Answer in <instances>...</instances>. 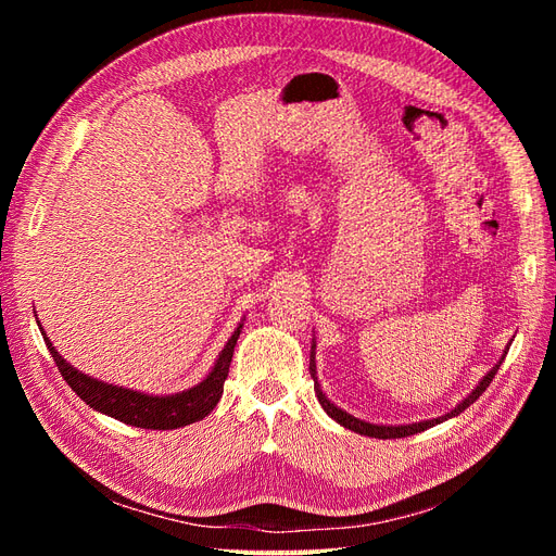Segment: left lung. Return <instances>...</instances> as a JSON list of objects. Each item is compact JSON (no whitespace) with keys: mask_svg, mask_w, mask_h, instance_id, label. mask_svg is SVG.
Masks as SVG:
<instances>
[{"mask_svg":"<svg viewBox=\"0 0 556 556\" xmlns=\"http://www.w3.org/2000/svg\"><path fill=\"white\" fill-rule=\"evenodd\" d=\"M313 350H315V343H313ZM508 355V352H506ZM506 355H503L501 359H498V364L492 368L490 374H486L480 382H478V387L473 392H470L457 408L454 410H450L447 415H443V417H433V419H427V422H415V425H401V427H387V425H371V422H364V419H357V417H352L350 413H345V410H341L339 406H333V403L323 394V390H319V382H317V378H315V357H313V352H311V376H313V380H315V396H317V401H319V406H323L325 410H327V415L329 417H333L336 422H339L341 427H345V429H350V431H355V433H362V435H371V439H406V435H413V433H419V431H425V429H429V427H435V425H441V422H445V419H450V417H454V415H459V413H464L470 403L473 401H478L480 396H482V392L486 390V387H490V382L494 380V376H496V371H498V366L503 364V359H506Z\"/></svg>","mask_w":556,"mask_h":556,"instance_id":"8db88e82","label":"left lung"}]
</instances>
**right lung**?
Segmentation results:
<instances>
[{
  "mask_svg": "<svg viewBox=\"0 0 556 556\" xmlns=\"http://www.w3.org/2000/svg\"><path fill=\"white\" fill-rule=\"evenodd\" d=\"M241 327L243 325H239L237 331L231 333V339L227 341L225 350L220 352V357H217L213 371L206 376V380H201L188 392L172 394V396H150L143 392L125 390V387H115V384H109V382H102V380L80 374L78 368L66 364L60 357V352L53 348V343L48 341V336L43 333V329L39 325V329L43 333V341L50 350V355H53L62 378L83 401L88 403L90 408L104 413L109 417L121 419V422L131 425V427L160 429V431L199 422V419H204L217 406V401H220L223 390H225V380L229 376L233 345H237V341H239Z\"/></svg>",
  "mask_w": 556,
  "mask_h": 556,
  "instance_id": "1",
  "label": "right lung"
}]
</instances>
